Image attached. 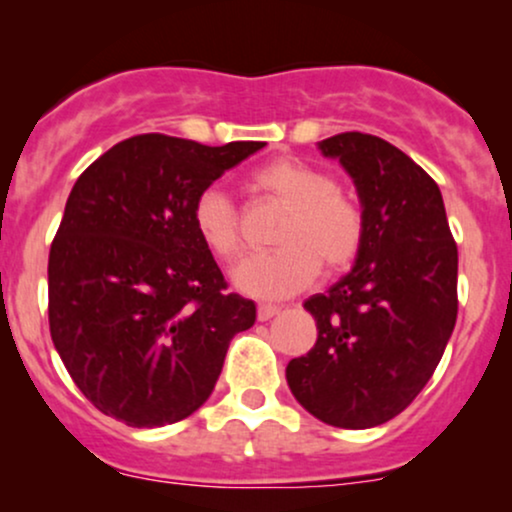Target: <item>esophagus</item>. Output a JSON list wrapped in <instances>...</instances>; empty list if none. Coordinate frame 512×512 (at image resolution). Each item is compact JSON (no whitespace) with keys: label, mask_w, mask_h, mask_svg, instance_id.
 Returning <instances> with one entry per match:
<instances>
[{"label":"esophagus","mask_w":512,"mask_h":512,"mask_svg":"<svg viewBox=\"0 0 512 512\" xmlns=\"http://www.w3.org/2000/svg\"><path fill=\"white\" fill-rule=\"evenodd\" d=\"M279 313H281V308H276V305H260V308H257V320L267 322V320H272V317L279 315Z\"/></svg>","instance_id":"1"}]
</instances>
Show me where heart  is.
I'll return each mask as SVG.
<instances>
[{"label":"heart","mask_w":512,"mask_h":512,"mask_svg":"<svg viewBox=\"0 0 512 512\" xmlns=\"http://www.w3.org/2000/svg\"><path fill=\"white\" fill-rule=\"evenodd\" d=\"M250 187L286 211L274 231L279 248L238 267L233 279L240 291L276 301L310 286L320 267L327 274L354 267L366 243V211L337 187L327 170L281 156L257 168ZM192 226L204 248L219 260H236L243 250L240 214L219 187H207L195 197Z\"/></svg>","instance_id":"b5f03b06"}]
</instances>
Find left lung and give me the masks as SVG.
Instances as JSON below:
<instances>
[{"instance_id": "1", "label": "left lung", "mask_w": 512, "mask_h": 512, "mask_svg": "<svg viewBox=\"0 0 512 512\" xmlns=\"http://www.w3.org/2000/svg\"><path fill=\"white\" fill-rule=\"evenodd\" d=\"M320 149L356 182L366 243L342 281L303 303L317 342L286 380L315 419L361 431L402 414L438 368L457 320V243L436 180L397 146L342 132Z\"/></svg>"}]
</instances>
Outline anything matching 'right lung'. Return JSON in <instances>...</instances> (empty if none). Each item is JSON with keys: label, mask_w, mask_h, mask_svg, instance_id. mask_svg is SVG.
Instances as JSON below:
<instances>
[{"label": "right lung", "mask_w": 512, "mask_h": 512, "mask_svg": "<svg viewBox=\"0 0 512 512\" xmlns=\"http://www.w3.org/2000/svg\"><path fill=\"white\" fill-rule=\"evenodd\" d=\"M264 142L204 146L137 134L69 192L48 262L50 334L84 397L127 426L187 419L207 402L255 303L228 293L192 226L202 190Z\"/></svg>", "instance_id": "add662e5"}]
</instances>
